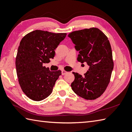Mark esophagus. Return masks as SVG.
<instances>
[{
  "instance_id": "esophagus-1",
  "label": "esophagus",
  "mask_w": 132,
  "mask_h": 132,
  "mask_svg": "<svg viewBox=\"0 0 132 132\" xmlns=\"http://www.w3.org/2000/svg\"><path fill=\"white\" fill-rule=\"evenodd\" d=\"M67 73H68V72H67L66 71H65V70H63L62 71V75H65Z\"/></svg>"
}]
</instances>
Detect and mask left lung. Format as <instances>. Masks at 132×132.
Returning <instances> with one entry per match:
<instances>
[{
  "label": "left lung",
  "mask_w": 132,
  "mask_h": 132,
  "mask_svg": "<svg viewBox=\"0 0 132 132\" xmlns=\"http://www.w3.org/2000/svg\"><path fill=\"white\" fill-rule=\"evenodd\" d=\"M79 54L77 61L86 62L88 71L82 76L73 72L72 89L86 100H95L102 95L110 82L114 63L108 37L97 28L76 30L69 33Z\"/></svg>",
  "instance_id": "left-lung-1"
}]
</instances>
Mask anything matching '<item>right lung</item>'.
I'll list each match as a JSON object with an SVG mask.
<instances>
[{"instance_id": "obj_1", "label": "right lung", "mask_w": 132, "mask_h": 132, "mask_svg": "<svg viewBox=\"0 0 132 132\" xmlns=\"http://www.w3.org/2000/svg\"><path fill=\"white\" fill-rule=\"evenodd\" d=\"M67 33L36 30L21 39L16 57L17 75L20 87L29 99L41 101L52 94L61 71L44 66L55 55L54 50Z\"/></svg>"}]
</instances>
